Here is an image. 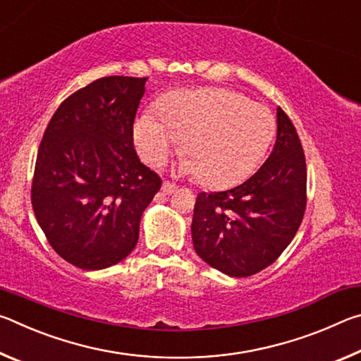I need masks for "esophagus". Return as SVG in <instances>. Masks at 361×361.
Segmentation results:
<instances>
[{
    "label": "esophagus",
    "instance_id": "obj_1",
    "mask_svg": "<svg viewBox=\"0 0 361 361\" xmlns=\"http://www.w3.org/2000/svg\"><path fill=\"white\" fill-rule=\"evenodd\" d=\"M175 191H176V186L173 185V183H170V181L162 183V192L164 194H173Z\"/></svg>",
    "mask_w": 361,
    "mask_h": 361
}]
</instances>
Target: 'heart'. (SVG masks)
<instances>
[{"instance_id":"b5f03b06","label":"heart","mask_w":361,"mask_h":361,"mask_svg":"<svg viewBox=\"0 0 361 361\" xmlns=\"http://www.w3.org/2000/svg\"><path fill=\"white\" fill-rule=\"evenodd\" d=\"M157 113H143L133 127L140 157L162 166L183 140L180 173L213 189L247 178L276 135V119L266 106L228 89L175 90Z\"/></svg>"}]
</instances>
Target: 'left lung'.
<instances>
[{
  "instance_id": "left-lung-1",
  "label": "left lung",
  "mask_w": 361,
  "mask_h": 361,
  "mask_svg": "<svg viewBox=\"0 0 361 361\" xmlns=\"http://www.w3.org/2000/svg\"><path fill=\"white\" fill-rule=\"evenodd\" d=\"M307 188L305 157L295 126L277 108V140L267 161L242 185L195 199L191 234L207 264L231 277L271 266L302 221Z\"/></svg>"
}]
</instances>
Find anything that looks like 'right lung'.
<instances>
[{
	"label": "right lung",
	"mask_w": 361,
	"mask_h": 361,
	"mask_svg": "<svg viewBox=\"0 0 361 361\" xmlns=\"http://www.w3.org/2000/svg\"><path fill=\"white\" fill-rule=\"evenodd\" d=\"M148 78L106 76L71 94L42 135L32 205L51 247L99 271L132 253L161 176L140 162L133 121Z\"/></svg>",
	"instance_id": "right-lung-1"
}]
</instances>
